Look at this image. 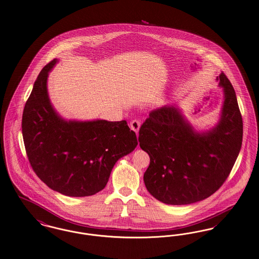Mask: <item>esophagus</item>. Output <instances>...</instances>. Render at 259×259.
Returning a JSON list of instances; mask_svg holds the SVG:
<instances>
[{
  "label": "esophagus",
  "instance_id": "obj_1",
  "mask_svg": "<svg viewBox=\"0 0 259 259\" xmlns=\"http://www.w3.org/2000/svg\"><path fill=\"white\" fill-rule=\"evenodd\" d=\"M130 125H131V128L137 134L139 131V127H140V122L138 120H134L131 122Z\"/></svg>",
  "mask_w": 259,
  "mask_h": 259
}]
</instances>
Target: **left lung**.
Listing matches in <instances>:
<instances>
[{
    "label": "left lung",
    "instance_id": "1",
    "mask_svg": "<svg viewBox=\"0 0 259 259\" xmlns=\"http://www.w3.org/2000/svg\"><path fill=\"white\" fill-rule=\"evenodd\" d=\"M217 79L224 103L211 131L194 132L175 106L151 111L140 126L139 145L150 157L144 183L164 204H193L211 196L229 177L240 153L243 119L236 93L223 72Z\"/></svg>",
    "mask_w": 259,
    "mask_h": 259
}]
</instances>
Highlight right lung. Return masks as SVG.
Instances as JSON below:
<instances>
[{"mask_svg": "<svg viewBox=\"0 0 259 259\" xmlns=\"http://www.w3.org/2000/svg\"><path fill=\"white\" fill-rule=\"evenodd\" d=\"M41 69L22 115V136L30 164L51 189L69 197L95 195L105 188L116 162L137 146L125 121H65L53 108Z\"/></svg>", "mask_w": 259, "mask_h": 259, "instance_id": "1", "label": "right lung"}]
</instances>
